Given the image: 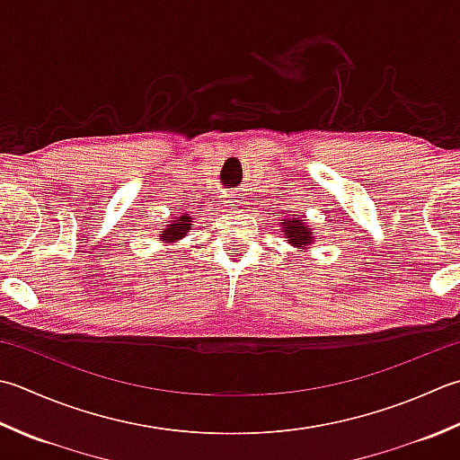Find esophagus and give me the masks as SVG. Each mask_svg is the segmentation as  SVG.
I'll use <instances>...</instances> for the list:
<instances>
[{
    "instance_id": "esophagus-1",
    "label": "esophagus",
    "mask_w": 460,
    "mask_h": 460,
    "mask_svg": "<svg viewBox=\"0 0 460 460\" xmlns=\"http://www.w3.org/2000/svg\"><path fill=\"white\" fill-rule=\"evenodd\" d=\"M229 203H237V201H235V199H231V201H229Z\"/></svg>"
}]
</instances>
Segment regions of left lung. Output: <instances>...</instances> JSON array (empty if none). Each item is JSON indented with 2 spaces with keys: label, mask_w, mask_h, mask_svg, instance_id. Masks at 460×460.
I'll return each instance as SVG.
<instances>
[{
  "label": "left lung",
  "mask_w": 460,
  "mask_h": 460,
  "mask_svg": "<svg viewBox=\"0 0 460 460\" xmlns=\"http://www.w3.org/2000/svg\"><path fill=\"white\" fill-rule=\"evenodd\" d=\"M281 233L283 237L287 239L289 245H293L295 249H311V245L317 239V231L311 229L307 225V219H301V217H291V219H281Z\"/></svg>",
  "instance_id": "left-lung-1"
}]
</instances>
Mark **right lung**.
<instances>
[{
    "instance_id": "right-lung-1",
    "label": "right lung",
    "mask_w": 460,
    "mask_h": 460,
    "mask_svg": "<svg viewBox=\"0 0 460 460\" xmlns=\"http://www.w3.org/2000/svg\"><path fill=\"white\" fill-rule=\"evenodd\" d=\"M191 223H193V217H189L187 213L179 215V217H173L165 225L164 229L159 231V241L169 243V245H171V243L181 241L189 233V229H191Z\"/></svg>"
}]
</instances>
